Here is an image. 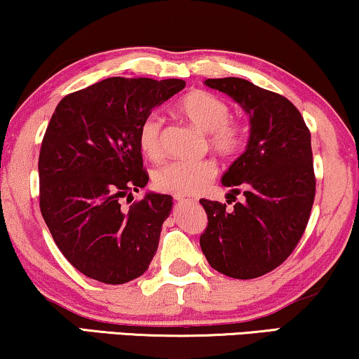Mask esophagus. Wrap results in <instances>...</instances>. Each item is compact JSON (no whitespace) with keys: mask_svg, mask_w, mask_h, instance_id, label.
<instances>
[{"mask_svg":"<svg viewBox=\"0 0 359 359\" xmlns=\"http://www.w3.org/2000/svg\"><path fill=\"white\" fill-rule=\"evenodd\" d=\"M175 199L178 201V203H186V204H194V203H198V199H196V198H189V196L175 194Z\"/></svg>","mask_w":359,"mask_h":359,"instance_id":"esophagus-1","label":"esophagus"}]
</instances>
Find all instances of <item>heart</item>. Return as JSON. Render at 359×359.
Segmentation results:
<instances>
[{"label":"heart","instance_id":"heart-1","mask_svg":"<svg viewBox=\"0 0 359 359\" xmlns=\"http://www.w3.org/2000/svg\"><path fill=\"white\" fill-rule=\"evenodd\" d=\"M176 111L196 129L204 132L209 150L222 158H233L247 145V127L242 121L230 117L229 102L214 93L194 90L184 95L176 104ZM163 121L150 114L139 127V147L150 161H161L163 149ZM217 175L212 160L171 161L155 171L154 184L163 193L191 196L204 189Z\"/></svg>","mask_w":359,"mask_h":359}]
</instances>
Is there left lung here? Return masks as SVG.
I'll use <instances>...</instances> for the list:
<instances>
[{"instance_id":"obj_1","label":"left lung","mask_w":359,"mask_h":359,"mask_svg":"<svg viewBox=\"0 0 359 359\" xmlns=\"http://www.w3.org/2000/svg\"><path fill=\"white\" fill-rule=\"evenodd\" d=\"M205 85L233 97L250 114V140L222 176L243 203L232 210L201 199L208 227L203 253L214 269L235 279H253L286 262L306 232L316 198L311 130L287 97L243 78H209ZM229 194V198H235Z\"/></svg>"}]
</instances>
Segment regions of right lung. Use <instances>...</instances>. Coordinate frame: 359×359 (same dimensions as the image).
I'll list each match as a JSON object with an SVG mask.
<instances>
[{
	"instance_id": "add662e5",
	"label": "right lung",
	"mask_w": 359,
	"mask_h": 359,
	"mask_svg": "<svg viewBox=\"0 0 359 359\" xmlns=\"http://www.w3.org/2000/svg\"><path fill=\"white\" fill-rule=\"evenodd\" d=\"M184 86L112 76L70 93L53 111L39 155V204L58 250L85 276L124 284L149 269L173 198L149 193L129 210L121 199L149 183L142 121Z\"/></svg>"
}]
</instances>
